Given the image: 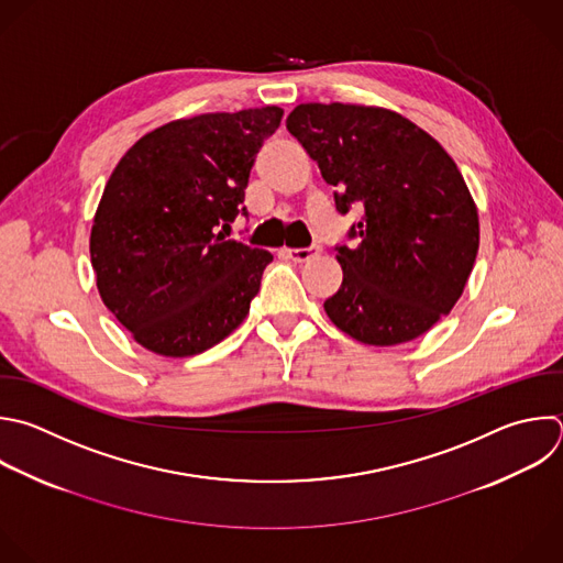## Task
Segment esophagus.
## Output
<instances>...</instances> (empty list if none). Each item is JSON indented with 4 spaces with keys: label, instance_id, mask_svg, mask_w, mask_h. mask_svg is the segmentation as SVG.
I'll use <instances>...</instances> for the list:
<instances>
[{
    "label": "esophagus",
    "instance_id": "obj_1",
    "mask_svg": "<svg viewBox=\"0 0 563 563\" xmlns=\"http://www.w3.org/2000/svg\"><path fill=\"white\" fill-rule=\"evenodd\" d=\"M320 252V247H305V250H296V247H287L285 250V254H287V258H291L294 263H305V261H309L311 256H316Z\"/></svg>",
    "mask_w": 563,
    "mask_h": 563
}]
</instances>
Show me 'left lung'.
Returning a JSON list of instances; mask_svg holds the SVG:
<instances>
[{
    "label": "left lung",
    "instance_id": "left-lung-1",
    "mask_svg": "<svg viewBox=\"0 0 563 563\" xmlns=\"http://www.w3.org/2000/svg\"><path fill=\"white\" fill-rule=\"evenodd\" d=\"M289 134L335 187V208L362 206L355 247H338L329 320L357 342L396 346L427 333L460 300L479 250V217L449 152L400 112L300 103Z\"/></svg>",
    "mask_w": 563,
    "mask_h": 563
}]
</instances>
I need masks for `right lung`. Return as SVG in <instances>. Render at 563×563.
<instances>
[{"mask_svg": "<svg viewBox=\"0 0 563 563\" xmlns=\"http://www.w3.org/2000/svg\"><path fill=\"white\" fill-rule=\"evenodd\" d=\"M283 108L206 112L143 134L112 169L90 232L103 305L152 353L187 357L250 313L272 263L225 241L243 212L254 158Z\"/></svg>", "mask_w": 563, "mask_h": 563, "instance_id": "right-lung-1", "label": "right lung"}]
</instances>
